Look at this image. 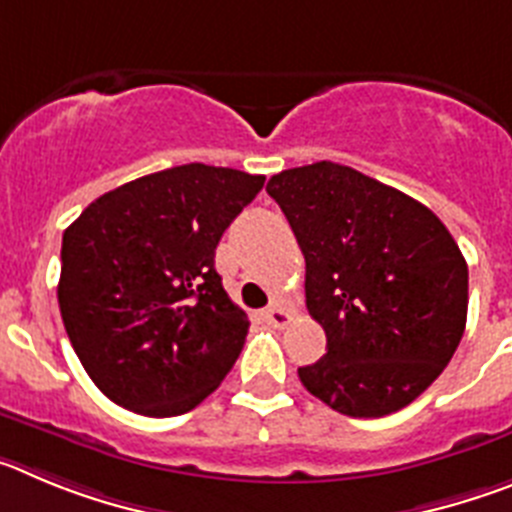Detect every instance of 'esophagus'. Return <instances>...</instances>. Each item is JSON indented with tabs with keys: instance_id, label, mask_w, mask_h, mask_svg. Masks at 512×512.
I'll list each match as a JSON object with an SVG mask.
<instances>
[{
	"instance_id": "obj_1",
	"label": "esophagus",
	"mask_w": 512,
	"mask_h": 512,
	"mask_svg": "<svg viewBox=\"0 0 512 512\" xmlns=\"http://www.w3.org/2000/svg\"><path fill=\"white\" fill-rule=\"evenodd\" d=\"M262 316H265V321L270 326H285L290 321V311H285L283 306H280V303H273V306H267L265 308V313H262Z\"/></svg>"
}]
</instances>
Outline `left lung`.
Returning a JSON list of instances; mask_svg holds the SVG:
<instances>
[{"instance_id": "left-lung-1", "label": "left lung", "mask_w": 512, "mask_h": 512, "mask_svg": "<svg viewBox=\"0 0 512 512\" xmlns=\"http://www.w3.org/2000/svg\"><path fill=\"white\" fill-rule=\"evenodd\" d=\"M306 257V306L326 354L303 388L352 418L400 411L444 372L467 324V262L439 216L321 160L267 181Z\"/></svg>"}]
</instances>
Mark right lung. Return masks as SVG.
I'll use <instances>...</instances> for the list:
<instances>
[{
	"label": "right lung",
	"mask_w": 512,
	"mask_h": 512,
	"mask_svg": "<svg viewBox=\"0 0 512 512\" xmlns=\"http://www.w3.org/2000/svg\"><path fill=\"white\" fill-rule=\"evenodd\" d=\"M262 183L234 168L176 165L104 193L63 232V326L109 400L168 418L222 385L250 321L214 252Z\"/></svg>",
	"instance_id": "right-lung-1"
}]
</instances>
